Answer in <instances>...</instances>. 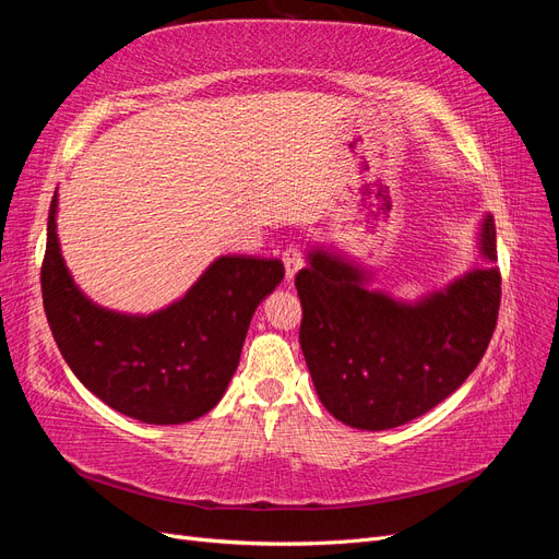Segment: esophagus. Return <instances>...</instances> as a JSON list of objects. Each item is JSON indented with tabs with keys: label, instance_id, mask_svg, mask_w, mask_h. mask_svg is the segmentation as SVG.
Returning a JSON list of instances; mask_svg holds the SVG:
<instances>
[{
	"label": "esophagus",
	"instance_id": "1",
	"mask_svg": "<svg viewBox=\"0 0 559 559\" xmlns=\"http://www.w3.org/2000/svg\"><path fill=\"white\" fill-rule=\"evenodd\" d=\"M282 261H284V267H286V280H294V275L298 273V270L302 267V251L298 245H289L284 249L282 253Z\"/></svg>",
	"mask_w": 559,
	"mask_h": 559
}]
</instances>
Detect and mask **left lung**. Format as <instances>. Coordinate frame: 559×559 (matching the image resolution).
<instances>
[{
  "instance_id": "8db88e82",
  "label": "left lung",
  "mask_w": 559,
  "mask_h": 559,
  "mask_svg": "<svg viewBox=\"0 0 559 559\" xmlns=\"http://www.w3.org/2000/svg\"><path fill=\"white\" fill-rule=\"evenodd\" d=\"M483 253L497 261L492 216ZM361 282L359 270L312 251L296 275L298 337L324 408L349 427L382 431L425 415L473 373L497 329L501 273L473 270L417 306Z\"/></svg>"
}]
</instances>
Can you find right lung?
I'll return each mask as SVG.
<instances>
[{
  "label": "right lung",
  "mask_w": 559,
  "mask_h": 559,
  "mask_svg": "<svg viewBox=\"0 0 559 559\" xmlns=\"http://www.w3.org/2000/svg\"><path fill=\"white\" fill-rule=\"evenodd\" d=\"M56 195L48 210L41 296L50 333L81 384L146 425L210 413L240 364L249 321L284 277L280 259L222 257L179 302L151 317L93 306L60 257Z\"/></svg>",
  "instance_id": "add662e5"
}]
</instances>
